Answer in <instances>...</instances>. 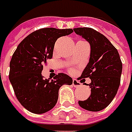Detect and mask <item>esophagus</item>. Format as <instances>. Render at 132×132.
Listing matches in <instances>:
<instances>
[{"instance_id": "1", "label": "esophagus", "mask_w": 132, "mask_h": 132, "mask_svg": "<svg viewBox=\"0 0 132 132\" xmlns=\"http://www.w3.org/2000/svg\"><path fill=\"white\" fill-rule=\"evenodd\" d=\"M73 85L75 88H78V87H80L81 86V83L79 82V81H77L75 79H73Z\"/></svg>"}]
</instances>
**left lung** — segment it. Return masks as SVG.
<instances>
[{
  "instance_id": "obj_1",
  "label": "left lung",
  "mask_w": 132,
  "mask_h": 132,
  "mask_svg": "<svg viewBox=\"0 0 132 132\" xmlns=\"http://www.w3.org/2000/svg\"><path fill=\"white\" fill-rule=\"evenodd\" d=\"M90 46L89 62L80 78L90 79L91 94L86 100L79 101L82 109L100 111L106 108L117 94L120 84L122 64L117 50L102 34L88 27L74 28Z\"/></svg>"
}]
</instances>
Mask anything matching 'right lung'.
Returning <instances> with one entry per match:
<instances>
[{
    "mask_svg": "<svg viewBox=\"0 0 132 132\" xmlns=\"http://www.w3.org/2000/svg\"><path fill=\"white\" fill-rule=\"evenodd\" d=\"M72 29L43 28L32 32L17 47L10 64V81L18 100L34 114H44L56 105L59 90L72 85L68 75L59 73L51 81L43 79V64L52 59L56 40L68 36Z\"/></svg>",
    "mask_w": 132,
    "mask_h": 132,
    "instance_id": "1",
    "label": "right lung"
}]
</instances>
